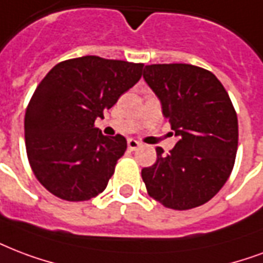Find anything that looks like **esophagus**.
Returning a JSON list of instances; mask_svg holds the SVG:
<instances>
[{"label":"esophagus","mask_w":263,"mask_h":263,"mask_svg":"<svg viewBox=\"0 0 263 263\" xmlns=\"http://www.w3.org/2000/svg\"><path fill=\"white\" fill-rule=\"evenodd\" d=\"M140 143L138 142V140L135 139H128V149L131 150V152H134V150H138L140 147Z\"/></svg>","instance_id":"obj_1"}]
</instances>
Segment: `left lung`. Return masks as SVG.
Segmentation results:
<instances>
[{
	"label": "left lung",
	"mask_w": 263,
	"mask_h": 263,
	"mask_svg": "<svg viewBox=\"0 0 263 263\" xmlns=\"http://www.w3.org/2000/svg\"><path fill=\"white\" fill-rule=\"evenodd\" d=\"M143 78L161 102L175 147L142 170L150 197L172 210L203 205L215 196L233 170L238 145L237 114L218 78L186 63L149 65Z\"/></svg>",
	"instance_id": "obj_1"
}]
</instances>
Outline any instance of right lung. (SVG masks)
I'll return each mask as SVG.
<instances>
[{"mask_svg": "<svg viewBox=\"0 0 263 263\" xmlns=\"http://www.w3.org/2000/svg\"><path fill=\"white\" fill-rule=\"evenodd\" d=\"M143 63L83 56L53 66L26 109L30 167L56 197L85 201L107 186L127 150L123 135L105 136L95 120L142 77Z\"/></svg>", "mask_w": 263, "mask_h": 263, "instance_id": "obj_1", "label": "right lung"}]
</instances>
